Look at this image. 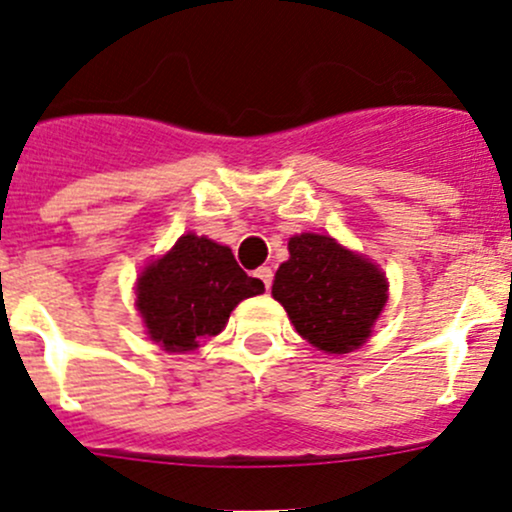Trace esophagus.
Returning a JSON list of instances; mask_svg holds the SVG:
<instances>
[{
    "mask_svg": "<svg viewBox=\"0 0 512 512\" xmlns=\"http://www.w3.org/2000/svg\"><path fill=\"white\" fill-rule=\"evenodd\" d=\"M255 277H257V279H260V282H262V284H265V287H267V289H270V287H272V277H274V272L270 270V267H260V270H257V272H255Z\"/></svg>",
    "mask_w": 512,
    "mask_h": 512,
    "instance_id": "1",
    "label": "esophagus"
}]
</instances>
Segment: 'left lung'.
<instances>
[{"mask_svg":"<svg viewBox=\"0 0 512 512\" xmlns=\"http://www.w3.org/2000/svg\"><path fill=\"white\" fill-rule=\"evenodd\" d=\"M272 297L301 338L324 353H351L373 333L387 301V279L375 262L331 235L289 238V260L274 274Z\"/></svg>","mask_w":512,"mask_h":512,"instance_id":"obj_1","label":"left lung"}]
</instances>
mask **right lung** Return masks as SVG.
<instances>
[{
    "label": "right lung",
    "instance_id": "right-lung-1",
    "mask_svg": "<svg viewBox=\"0 0 512 512\" xmlns=\"http://www.w3.org/2000/svg\"><path fill=\"white\" fill-rule=\"evenodd\" d=\"M265 292L247 277L230 247L186 233L137 279V311L149 338L169 353L196 351L218 336L242 299Z\"/></svg>",
    "mask_w": 512,
    "mask_h": 512
}]
</instances>
